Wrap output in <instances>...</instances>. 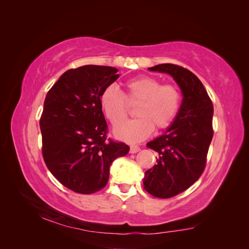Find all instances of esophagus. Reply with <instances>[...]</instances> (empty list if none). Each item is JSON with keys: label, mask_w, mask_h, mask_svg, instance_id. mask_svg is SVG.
<instances>
[{"label": "esophagus", "mask_w": 249, "mask_h": 249, "mask_svg": "<svg viewBox=\"0 0 249 249\" xmlns=\"http://www.w3.org/2000/svg\"><path fill=\"white\" fill-rule=\"evenodd\" d=\"M140 150V147L138 145H131L130 146V153L131 154H136Z\"/></svg>", "instance_id": "34e87169"}]
</instances>
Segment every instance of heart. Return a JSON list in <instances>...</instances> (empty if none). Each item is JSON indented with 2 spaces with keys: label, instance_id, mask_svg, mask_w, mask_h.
Masks as SVG:
<instances>
[{
  "label": "heart",
  "instance_id": "heart-1",
  "mask_svg": "<svg viewBox=\"0 0 249 249\" xmlns=\"http://www.w3.org/2000/svg\"><path fill=\"white\" fill-rule=\"evenodd\" d=\"M182 102V90L178 85L161 84L159 80L149 76L127 80L124 83V93L109 85L100 95L101 108L112 125H117L126 118V103L133 106L137 105L135 109L137 118L118 125L114 130L118 139L127 142L147 138L154 127L166 129L178 116Z\"/></svg>",
  "mask_w": 249,
  "mask_h": 249
}]
</instances>
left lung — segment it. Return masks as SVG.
Instances as JSON below:
<instances>
[{"mask_svg": "<svg viewBox=\"0 0 249 249\" xmlns=\"http://www.w3.org/2000/svg\"><path fill=\"white\" fill-rule=\"evenodd\" d=\"M148 70L169 73L184 96L173 124L146 144L159 156L155 166L144 173V189L155 197L170 198L187 190L205 170L214 134V108L202 83L190 71L170 63Z\"/></svg>", "mask_w": 249, "mask_h": 249, "instance_id": "left-lung-1", "label": "left lung"}]
</instances>
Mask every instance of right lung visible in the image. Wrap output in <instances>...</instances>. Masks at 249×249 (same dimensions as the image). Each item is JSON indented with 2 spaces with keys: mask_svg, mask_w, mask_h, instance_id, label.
<instances>
[{
  "mask_svg": "<svg viewBox=\"0 0 249 249\" xmlns=\"http://www.w3.org/2000/svg\"><path fill=\"white\" fill-rule=\"evenodd\" d=\"M117 71L102 65L69 70L44 100L39 122L44 163L60 183L77 193L103 189L112 162L130 150L125 143L107 137L100 105L103 89L118 79Z\"/></svg>",
  "mask_w": 249,
  "mask_h": 249,
  "instance_id": "obj_1",
  "label": "right lung"
}]
</instances>
